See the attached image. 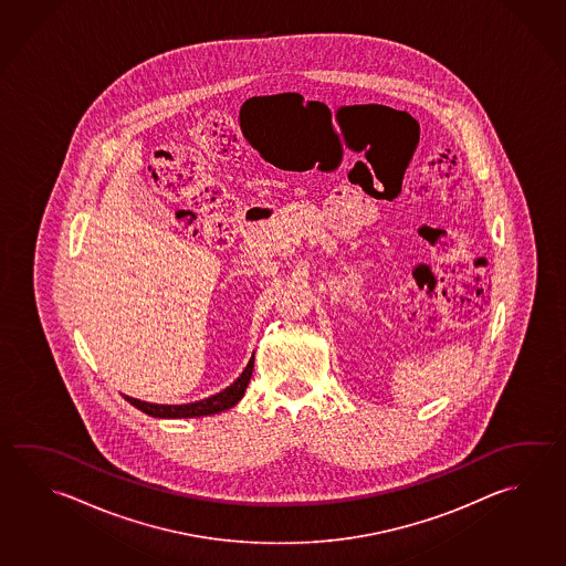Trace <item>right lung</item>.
Instances as JSON below:
<instances>
[{
  "label": "right lung",
  "instance_id": "right-lung-1",
  "mask_svg": "<svg viewBox=\"0 0 566 566\" xmlns=\"http://www.w3.org/2000/svg\"><path fill=\"white\" fill-rule=\"evenodd\" d=\"M253 373V359L249 360L245 370L237 377L235 382H231L227 389L217 392L203 401L187 402V405H155V402L137 401L132 397H125V401L132 402L139 411L159 419H189V417H206V415H216V412L227 411L233 405L241 401L245 395L247 385Z\"/></svg>",
  "mask_w": 566,
  "mask_h": 566
}]
</instances>
